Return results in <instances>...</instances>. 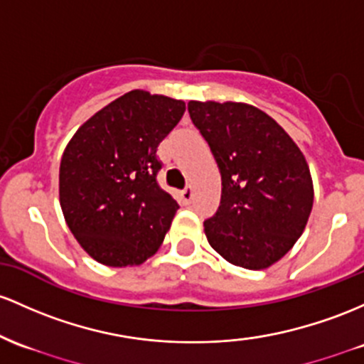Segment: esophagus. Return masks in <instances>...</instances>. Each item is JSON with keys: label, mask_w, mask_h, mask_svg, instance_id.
<instances>
[{"label": "esophagus", "mask_w": 364, "mask_h": 364, "mask_svg": "<svg viewBox=\"0 0 364 364\" xmlns=\"http://www.w3.org/2000/svg\"><path fill=\"white\" fill-rule=\"evenodd\" d=\"M179 197H181L183 203H190L191 198H193V190H191V186H186L185 190L179 191Z\"/></svg>", "instance_id": "esophagus-1"}]
</instances>
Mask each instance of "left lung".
Returning <instances> with one entry per match:
<instances>
[{
	"instance_id": "8db88e82",
	"label": "left lung",
	"mask_w": 364,
	"mask_h": 364,
	"mask_svg": "<svg viewBox=\"0 0 364 364\" xmlns=\"http://www.w3.org/2000/svg\"><path fill=\"white\" fill-rule=\"evenodd\" d=\"M188 112L223 181L218 213L203 223L207 240L231 264L269 267L292 249L313 209L304 155L274 119L247 103L190 102Z\"/></svg>"
}]
</instances>
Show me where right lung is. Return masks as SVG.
Wrapping results in <instances>:
<instances>
[{"label":"right lung","instance_id":"add662e5","mask_svg":"<svg viewBox=\"0 0 364 364\" xmlns=\"http://www.w3.org/2000/svg\"><path fill=\"white\" fill-rule=\"evenodd\" d=\"M185 102L133 90L82 124L60 162V207L95 261L138 266L154 255L178 202L157 183V146L185 114Z\"/></svg>","mask_w":364,"mask_h":364}]
</instances>
